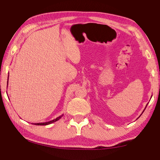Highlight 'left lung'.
Listing matches in <instances>:
<instances>
[{
  "mask_svg": "<svg viewBox=\"0 0 160 160\" xmlns=\"http://www.w3.org/2000/svg\"><path fill=\"white\" fill-rule=\"evenodd\" d=\"M148 104H147V105H146V107H145V108H146V107H147V106H148ZM144 111H145V110H143V112H142V113H143V112H144ZM142 113H141V114H140V115H142ZM139 117H140V116H139Z\"/></svg>",
  "mask_w": 160,
  "mask_h": 160,
  "instance_id": "left-lung-1",
  "label": "left lung"
}]
</instances>
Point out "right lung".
Listing matches in <instances>:
<instances>
[{
  "mask_svg": "<svg viewBox=\"0 0 160 160\" xmlns=\"http://www.w3.org/2000/svg\"><path fill=\"white\" fill-rule=\"evenodd\" d=\"M8 74H9V73H8ZM8 77H9V75H8ZM8 83H7V85H8ZM63 116V114H62V115H61L60 116H58V117H57V118H56L53 119V120L48 121V122H44V123H34V125H37V126H47V125H48V124L53 123H54V122H56V121H58L59 119H60V118H61Z\"/></svg>",
  "mask_w": 160,
  "mask_h": 160,
  "instance_id": "obj_1",
  "label": "right lung"
}]
</instances>
